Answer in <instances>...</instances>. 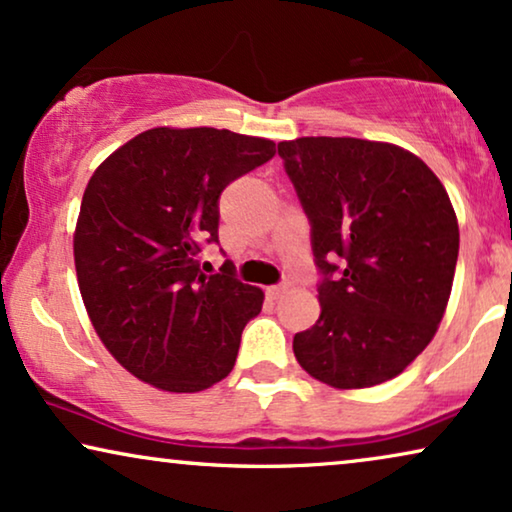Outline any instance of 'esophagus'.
I'll list each match as a JSON object with an SVG mask.
<instances>
[{
	"instance_id": "esophagus-1",
	"label": "esophagus",
	"mask_w": 512,
	"mask_h": 512,
	"mask_svg": "<svg viewBox=\"0 0 512 512\" xmlns=\"http://www.w3.org/2000/svg\"><path fill=\"white\" fill-rule=\"evenodd\" d=\"M286 291V284H277V286H268V289H265V293H268L270 298H279L282 296V293Z\"/></svg>"
}]
</instances>
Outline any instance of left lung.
<instances>
[{
  "mask_svg": "<svg viewBox=\"0 0 512 512\" xmlns=\"http://www.w3.org/2000/svg\"><path fill=\"white\" fill-rule=\"evenodd\" d=\"M277 153L326 275L317 324L293 338L300 368L333 389L401 375L433 340L452 293L459 223L445 186L389 142L298 137Z\"/></svg>",
  "mask_w": 512,
  "mask_h": 512,
  "instance_id": "1",
  "label": "left lung"
}]
</instances>
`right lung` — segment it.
I'll return each instance as SVG.
<instances>
[{
  "mask_svg": "<svg viewBox=\"0 0 512 512\" xmlns=\"http://www.w3.org/2000/svg\"><path fill=\"white\" fill-rule=\"evenodd\" d=\"M275 142L216 128H151L102 160L74 228L79 291L107 352L151 387L195 394L235 366L265 293L226 263L205 275L202 242H219V195L268 163Z\"/></svg>",
  "mask_w": 512,
  "mask_h": 512,
  "instance_id": "obj_1",
  "label": "right lung"
}]
</instances>
